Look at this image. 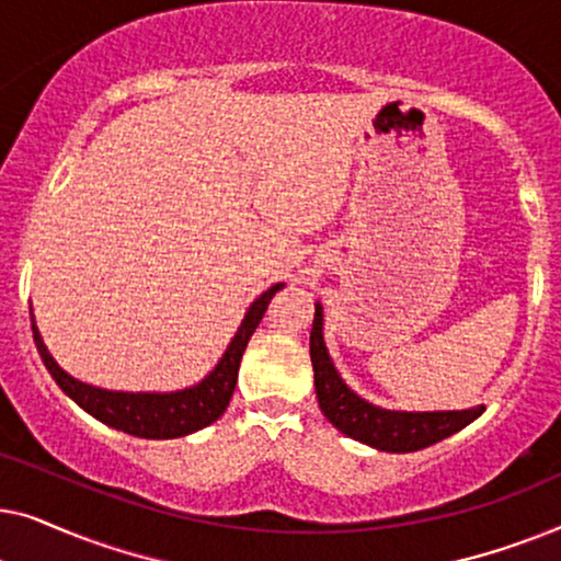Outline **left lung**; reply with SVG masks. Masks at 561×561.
<instances>
[{"instance_id":"obj_1","label":"left lung","mask_w":561,"mask_h":561,"mask_svg":"<svg viewBox=\"0 0 561 561\" xmlns=\"http://www.w3.org/2000/svg\"><path fill=\"white\" fill-rule=\"evenodd\" d=\"M324 313L317 304L311 327V365L319 409L332 426L380 451H419L472 424L485 405L467 411H388L367 403L340 378L324 344Z\"/></svg>"}]
</instances>
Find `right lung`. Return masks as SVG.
I'll return each mask as SVG.
<instances>
[{
    "label": "right lung",
    "instance_id": "1",
    "mask_svg": "<svg viewBox=\"0 0 561 561\" xmlns=\"http://www.w3.org/2000/svg\"><path fill=\"white\" fill-rule=\"evenodd\" d=\"M280 288L283 283H275L263 296L252 301L250 311L242 319V327L237 329L234 340L229 342V347L221 355L217 367L202 382L183 390H173V393H122V390L94 388L71 378L53 359L33 319L35 347L41 352V359L48 367L53 380L58 382V388L73 403H79L83 411L102 421V424L117 428V432L140 436V439H175V436L194 434L198 428L214 424L227 411L229 398H232L237 386V370H240L242 352L248 347L260 319H263L271 298Z\"/></svg>",
    "mask_w": 561,
    "mask_h": 561
}]
</instances>
